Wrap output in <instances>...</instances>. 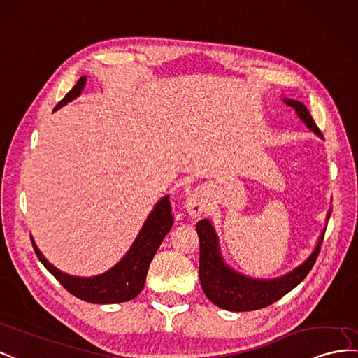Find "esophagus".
I'll list each match as a JSON object with an SVG mask.
<instances>
[{
    "label": "esophagus",
    "instance_id": "esophagus-1",
    "mask_svg": "<svg viewBox=\"0 0 358 358\" xmlns=\"http://www.w3.org/2000/svg\"><path fill=\"white\" fill-rule=\"evenodd\" d=\"M185 209L191 217H199L206 211V200L200 191L189 193L185 200Z\"/></svg>",
    "mask_w": 358,
    "mask_h": 358
}]
</instances>
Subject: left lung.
<instances>
[{
	"instance_id": "obj_1",
	"label": "left lung",
	"mask_w": 358,
	"mask_h": 358,
	"mask_svg": "<svg viewBox=\"0 0 358 358\" xmlns=\"http://www.w3.org/2000/svg\"><path fill=\"white\" fill-rule=\"evenodd\" d=\"M284 101L296 110L298 117L310 130L317 134L320 138H324L315 120L310 115L308 109L301 101L290 99H284ZM329 215L331 211L328 213L327 220L329 219ZM196 231L199 234L200 243V285H202L203 293L209 301L215 303L217 307L229 311H252L264 308L293 290L296 285L305 280L311 267L315 266L325 235V231L320 234L317 246L313 250V254L292 272L275 278V280H255V278L240 275L228 264H224L219 248V238H217L211 222L206 219L200 220L196 226Z\"/></svg>"
}]
</instances>
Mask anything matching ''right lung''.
<instances>
[{
	"label": "right lung",
	"instance_id": "1",
	"mask_svg": "<svg viewBox=\"0 0 358 358\" xmlns=\"http://www.w3.org/2000/svg\"><path fill=\"white\" fill-rule=\"evenodd\" d=\"M85 83V76L78 78L74 88L57 103L55 110L78 97ZM171 206L169 196H165L155 205L153 211L147 217L145 223L139 231L132 248L127 250V254L108 272L91 278H78L60 272L53 264L48 263L45 257L41 254L36 243L33 241L31 237L30 238L41 263L76 298L92 303H118L134 299L135 296L141 293L152 259L165 238V235L171 229Z\"/></svg>",
	"mask_w": 358,
	"mask_h": 358
}]
</instances>
